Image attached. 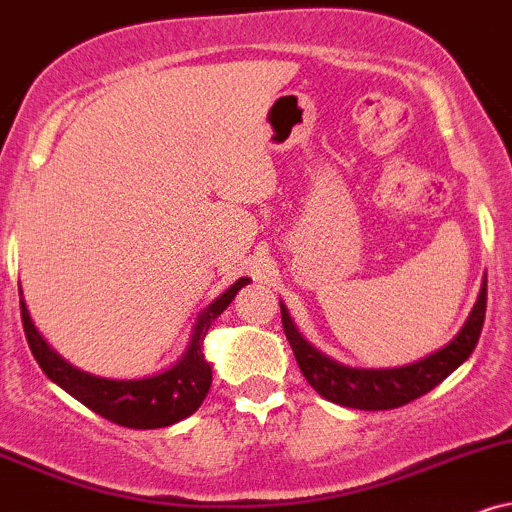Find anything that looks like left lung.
<instances>
[{"instance_id":"1","label":"left lung","mask_w":512,"mask_h":512,"mask_svg":"<svg viewBox=\"0 0 512 512\" xmlns=\"http://www.w3.org/2000/svg\"><path fill=\"white\" fill-rule=\"evenodd\" d=\"M486 315V281L479 300L460 334L446 348L436 350L420 362L396 369H353L319 353L298 334L286 307L281 305V324L291 343L295 360L307 384L331 403L355 410H393L424 396L455 372L477 346Z\"/></svg>"}]
</instances>
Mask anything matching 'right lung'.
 <instances>
[{
	"instance_id": "add662e5",
	"label": "right lung",
	"mask_w": 512,
	"mask_h": 512,
	"mask_svg": "<svg viewBox=\"0 0 512 512\" xmlns=\"http://www.w3.org/2000/svg\"><path fill=\"white\" fill-rule=\"evenodd\" d=\"M250 279H238L226 293H221L212 305L197 317L195 334L190 338L186 355L176 362L174 367L157 377L135 379V381H116L92 377L88 372L71 367L69 362L61 360L52 348L47 346L45 338L35 331L26 303L21 300V319L26 341L42 372L47 374L54 384H59L66 393L80 400L85 408L104 417V420L121 424L128 429H159L176 424L200 408L205 400L209 386H212V367L202 353V341H205L209 326L217 319L236 293L248 286ZM21 293V291H18Z\"/></svg>"
}]
</instances>
